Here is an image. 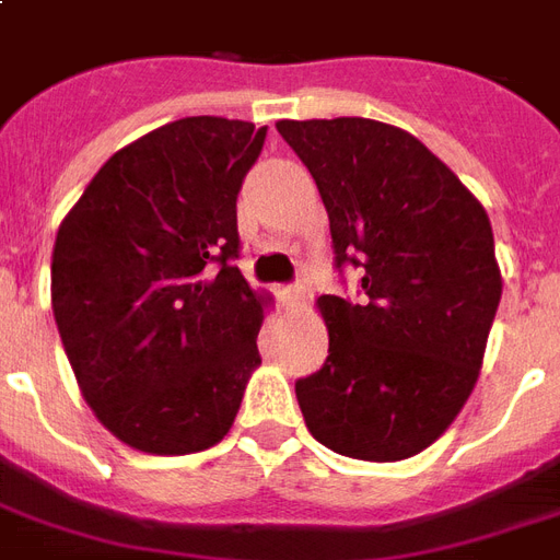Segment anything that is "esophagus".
I'll use <instances>...</instances> for the list:
<instances>
[{"label":"esophagus","instance_id":"obj_1","mask_svg":"<svg viewBox=\"0 0 560 560\" xmlns=\"http://www.w3.org/2000/svg\"><path fill=\"white\" fill-rule=\"evenodd\" d=\"M279 296L288 308H296L302 302V296H305V291H302V284H291V288H281Z\"/></svg>","mask_w":560,"mask_h":560}]
</instances>
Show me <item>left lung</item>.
Wrapping results in <instances>:
<instances>
[{
	"label": "left lung",
	"mask_w": 560,
	"mask_h": 560,
	"mask_svg": "<svg viewBox=\"0 0 560 560\" xmlns=\"http://www.w3.org/2000/svg\"><path fill=\"white\" fill-rule=\"evenodd\" d=\"M320 189L335 264L362 300L320 296L329 355L296 383L305 428L335 454L416 457L478 383L501 269L487 210L416 136L371 118L279 121Z\"/></svg>",
	"instance_id": "1"
}]
</instances>
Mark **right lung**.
Returning a JSON list of instances; mask_svg holds the SVG:
<instances>
[{"mask_svg": "<svg viewBox=\"0 0 560 560\" xmlns=\"http://www.w3.org/2000/svg\"><path fill=\"white\" fill-rule=\"evenodd\" d=\"M267 127L163 124L91 177L52 246V314L85 404L144 454H196L237 418L267 293L237 258V192Z\"/></svg>", "mask_w": 560, "mask_h": 560, "instance_id": "1", "label": "right lung"}]
</instances>
